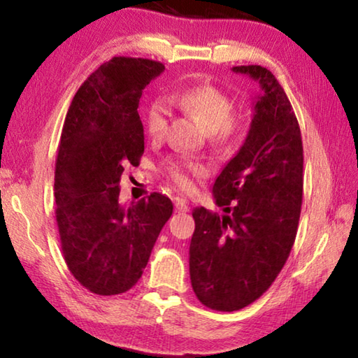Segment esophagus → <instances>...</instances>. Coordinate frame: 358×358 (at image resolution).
Returning a JSON list of instances; mask_svg holds the SVG:
<instances>
[{"label":"esophagus","mask_w":358,"mask_h":358,"mask_svg":"<svg viewBox=\"0 0 358 358\" xmlns=\"http://www.w3.org/2000/svg\"><path fill=\"white\" fill-rule=\"evenodd\" d=\"M175 211L181 215L187 213V211H189V205H187L185 199H177V202H175Z\"/></svg>","instance_id":"obj_1"}]
</instances>
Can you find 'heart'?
<instances>
[{
  "label": "heart",
  "instance_id": "1",
  "mask_svg": "<svg viewBox=\"0 0 358 358\" xmlns=\"http://www.w3.org/2000/svg\"><path fill=\"white\" fill-rule=\"evenodd\" d=\"M167 104L178 107L187 117L201 126L211 145H227L234 142L245 128V118L234 110V102L215 85H196L180 93H171L164 101L151 102L145 110V129L157 141L164 136L167 128ZM166 172L181 189H191L192 178L205 175V169L199 162L171 159L166 162Z\"/></svg>",
  "mask_w": 358,
  "mask_h": 358
}]
</instances>
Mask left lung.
Here are the masks:
<instances>
[{"mask_svg": "<svg viewBox=\"0 0 358 358\" xmlns=\"http://www.w3.org/2000/svg\"><path fill=\"white\" fill-rule=\"evenodd\" d=\"M257 80L243 147L213 185L224 216L194 208L189 246L194 294L216 311H237L266 292L292 250L303 201L299 121L280 82L262 66H235Z\"/></svg>", "mask_w": 358, "mask_h": 358, "instance_id": "1", "label": "left lung"}]
</instances>
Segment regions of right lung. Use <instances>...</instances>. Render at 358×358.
Wrapping results in <instances>:
<instances>
[{
	"instance_id": "add662e5",
	"label": "right lung",
	"mask_w": 358,
	"mask_h": 358,
	"mask_svg": "<svg viewBox=\"0 0 358 358\" xmlns=\"http://www.w3.org/2000/svg\"><path fill=\"white\" fill-rule=\"evenodd\" d=\"M164 71L153 59L113 57L78 88L66 115L55 166V216L72 276L90 292L118 295L141 280L173 203L159 192L118 203L120 180L143 155L137 107Z\"/></svg>"
}]
</instances>
